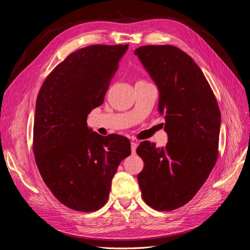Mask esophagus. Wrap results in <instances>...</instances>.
I'll return each mask as SVG.
<instances>
[{
    "instance_id": "esophagus-1",
    "label": "esophagus",
    "mask_w": 250,
    "mask_h": 250,
    "mask_svg": "<svg viewBox=\"0 0 250 250\" xmlns=\"http://www.w3.org/2000/svg\"><path fill=\"white\" fill-rule=\"evenodd\" d=\"M137 148H138V143L132 141L131 142V151H132V153H135V150H137Z\"/></svg>"
}]
</instances>
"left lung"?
I'll list each match as a JSON object with an SVG mask.
<instances>
[{"label":"left lung","mask_w":250,"mask_h":250,"mask_svg":"<svg viewBox=\"0 0 250 250\" xmlns=\"http://www.w3.org/2000/svg\"><path fill=\"white\" fill-rule=\"evenodd\" d=\"M160 92L166 147L142 142L144 161L138 175L142 197L156 210L185 206L199 191L218 157L221 113L200 67L180 49L142 46L134 51Z\"/></svg>","instance_id":"8db88e82"}]
</instances>
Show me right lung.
I'll list each match as a JSON object with an SVG mask.
<instances>
[{"instance_id":"add662e5","label":"right lung","mask_w":250,"mask_h":250,"mask_svg":"<svg viewBox=\"0 0 250 250\" xmlns=\"http://www.w3.org/2000/svg\"><path fill=\"white\" fill-rule=\"evenodd\" d=\"M128 44H93L75 51L43 81L37 96L33 152L44 184L65 207L94 211L106 203L130 142L87 127V115L104 101Z\"/></svg>"}]
</instances>
